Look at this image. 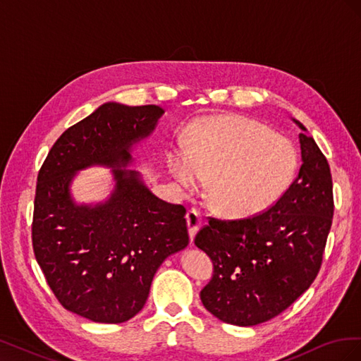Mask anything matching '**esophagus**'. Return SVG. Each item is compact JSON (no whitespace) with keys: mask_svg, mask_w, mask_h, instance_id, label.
Masks as SVG:
<instances>
[{"mask_svg":"<svg viewBox=\"0 0 361 361\" xmlns=\"http://www.w3.org/2000/svg\"><path fill=\"white\" fill-rule=\"evenodd\" d=\"M187 226H188L190 238H191V241H192L195 233L199 232V228L202 226V216L195 209H191V211L187 212Z\"/></svg>","mask_w":361,"mask_h":361,"instance_id":"esophagus-1","label":"esophagus"}]
</instances>
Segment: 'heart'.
<instances>
[{
  "mask_svg": "<svg viewBox=\"0 0 361 361\" xmlns=\"http://www.w3.org/2000/svg\"><path fill=\"white\" fill-rule=\"evenodd\" d=\"M169 164L185 188L209 180L207 200L218 214L247 218L268 209L289 187L297 150L253 120L218 116L194 123L188 149H171Z\"/></svg>",
  "mask_w": 361,
  "mask_h": 361,
  "instance_id": "b5f03b06",
  "label": "heart"
}]
</instances>
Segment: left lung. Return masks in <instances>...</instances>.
<instances>
[{
  "instance_id": "left-lung-1",
  "label": "left lung",
  "mask_w": 361,
  "mask_h": 361,
  "mask_svg": "<svg viewBox=\"0 0 361 361\" xmlns=\"http://www.w3.org/2000/svg\"><path fill=\"white\" fill-rule=\"evenodd\" d=\"M292 120L302 130V164L286 192L245 220L209 218L194 239L214 264L202 302L227 324L272 319L310 288L322 264L334 212L330 166L307 129Z\"/></svg>"
}]
</instances>
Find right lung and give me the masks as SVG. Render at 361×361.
<instances>
[{"instance_id":"right-lung-1","label":"right lung","mask_w":361,"mask_h":361,"mask_svg":"<svg viewBox=\"0 0 361 361\" xmlns=\"http://www.w3.org/2000/svg\"><path fill=\"white\" fill-rule=\"evenodd\" d=\"M162 114L158 105L106 102L64 130L39 171L36 260L63 307L93 322L134 318L162 262L190 243L185 207L158 199L138 171L122 169ZM93 165L114 169L115 188L104 202L76 204L70 185Z\"/></svg>"}]
</instances>
